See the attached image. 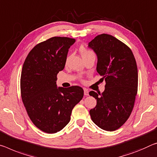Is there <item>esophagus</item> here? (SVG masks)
<instances>
[{"label":"esophagus","instance_id":"34e87169","mask_svg":"<svg viewBox=\"0 0 157 157\" xmlns=\"http://www.w3.org/2000/svg\"><path fill=\"white\" fill-rule=\"evenodd\" d=\"M84 94L85 96H88L89 95V91L86 89H84Z\"/></svg>","mask_w":157,"mask_h":157}]
</instances>
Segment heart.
<instances>
[{"instance_id":"obj_1","label":"heart","mask_w":157,"mask_h":157,"mask_svg":"<svg viewBox=\"0 0 157 157\" xmlns=\"http://www.w3.org/2000/svg\"><path fill=\"white\" fill-rule=\"evenodd\" d=\"M79 51H80V53L82 54V56H85V55H87V54H93L94 52L89 50V49H86V47H84V46H82L80 47V49H79Z\"/></svg>"}]
</instances>
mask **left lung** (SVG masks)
I'll return each instance as SVG.
<instances>
[{"instance_id":"left-lung-1","label":"left lung","mask_w":157,"mask_h":157,"mask_svg":"<svg viewBox=\"0 0 157 157\" xmlns=\"http://www.w3.org/2000/svg\"><path fill=\"white\" fill-rule=\"evenodd\" d=\"M98 58L96 71L105 79V91H91L96 99L89 111L94 124L105 131H113L126 122L133 110L138 91V68L129 47L108 34H101L89 43Z\"/></svg>"}]
</instances>
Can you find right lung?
<instances>
[{
	"instance_id": "add662e5",
	"label": "right lung",
	"mask_w": 157,
	"mask_h": 157,
	"mask_svg": "<svg viewBox=\"0 0 157 157\" xmlns=\"http://www.w3.org/2000/svg\"><path fill=\"white\" fill-rule=\"evenodd\" d=\"M75 42L53 37L36 44L24 63L21 96L34 125L47 133L61 131L71 120L72 110L83 98L80 86L57 88V74L65 67L68 49Z\"/></svg>"
}]
</instances>
